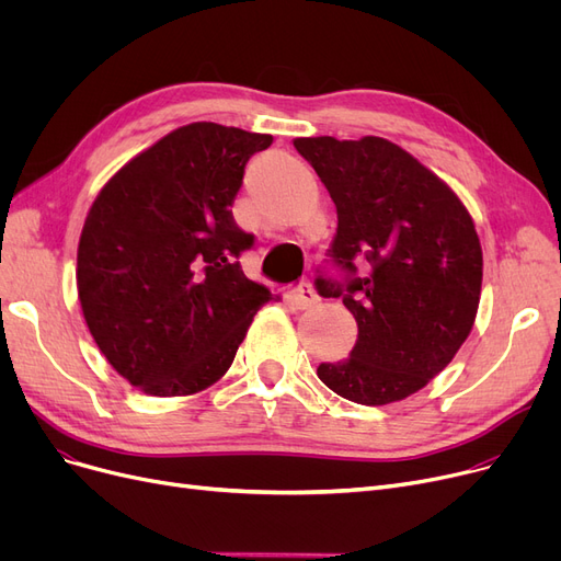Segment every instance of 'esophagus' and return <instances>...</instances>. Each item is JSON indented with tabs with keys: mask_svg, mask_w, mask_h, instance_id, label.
I'll return each mask as SVG.
<instances>
[{
	"mask_svg": "<svg viewBox=\"0 0 561 561\" xmlns=\"http://www.w3.org/2000/svg\"><path fill=\"white\" fill-rule=\"evenodd\" d=\"M286 302L293 309H309V307H313L318 302V296H316V290L307 282H302V284H298L296 288L286 293Z\"/></svg>",
	"mask_w": 561,
	"mask_h": 561,
	"instance_id": "34e87169",
	"label": "esophagus"
}]
</instances>
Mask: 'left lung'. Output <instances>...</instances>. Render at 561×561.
Here are the masks:
<instances>
[{
    "mask_svg": "<svg viewBox=\"0 0 561 561\" xmlns=\"http://www.w3.org/2000/svg\"><path fill=\"white\" fill-rule=\"evenodd\" d=\"M336 204L330 250L343 282L318 279L357 320L350 357L320 364L325 387L357 404L421 391L468 339L482 290V245L463 202L387 138H296Z\"/></svg>",
    "mask_w": 561,
    "mask_h": 561,
    "instance_id": "1",
    "label": "left lung"
}]
</instances>
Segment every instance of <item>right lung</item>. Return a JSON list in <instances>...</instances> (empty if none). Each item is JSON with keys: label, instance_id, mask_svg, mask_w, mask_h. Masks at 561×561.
Returning <instances> with one entry per match:
<instances>
[{"label": "right lung", "instance_id": "add662e5", "mask_svg": "<svg viewBox=\"0 0 561 561\" xmlns=\"http://www.w3.org/2000/svg\"><path fill=\"white\" fill-rule=\"evenodd\" d=\"M273 136L191 123L117 170L85 216L79 302L106 362L147 396H193L227 373L273 293L236 261L245 163Z\"/></svg>", "mask_w": 561, "mask_h": 561}]
</instances>
